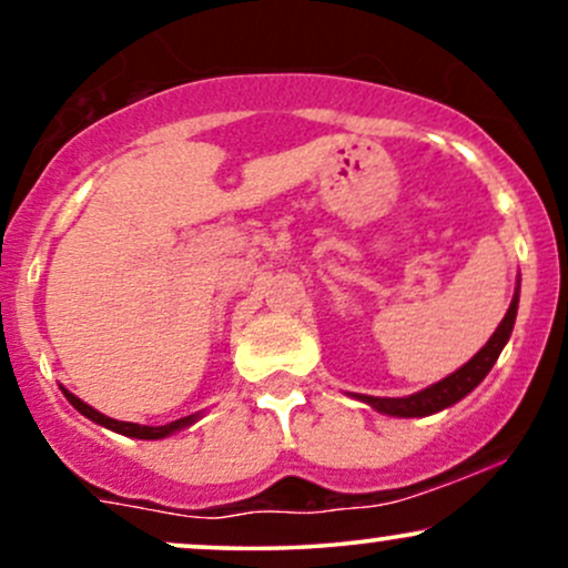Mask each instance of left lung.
<instances>
[{
	"label": "left lung",
	"instance_id": "obj_1",
	"mask_svg": "<svg viewBox=\"0 0 568 568\" xmlns=\"http://www.w3.org/2000/svg\"><path fill=\"white\" fill-rule=\"evenodd\" d=\"M515 312H518V293H515L505 321L499 323V328L494 331L491 338H488L486 347L480 349L470 363H465V366L454 371V374L446 376L443 382L433 384V387L422 389V393L408 395V397L361 395V400H366L368 406H374L376 410H382V414H389V416H427V414H435V410L454 406L456 400H462L467 393H473V389L484 382V376L491 371L494 363H497L501 347H505L507 338L513 334Z\"/></svg>",
	"mask_w": 568,
	"mask_h": 568
}]
</instances>
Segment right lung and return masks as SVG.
I'll list each match as a JSON object with an SVG mask.
<instances>
[{
    "label": "right lung",
    "mask_w": 568,
    "mask_h": 568,
    "mask_svg": "<svg viewBox=\"0 0 568 568\" xmlns=\"http://www.w3.org/2000/svg\"><path fill=\"white\" fill-rule=\"evenodd\" d=\"M63 395H67V400L71 403V406H74L77 410H80V414L88 416V419H93V422H98V425H103V427L114 429V433H122V435H128V438L158 440V438H165V435L175 433V429H181V427L192 425V422L197 419V414H192V416H184V419H175V422H171V425H162V427L133 425V422H116V419H109L106 414H101V410H95L93 406H88V403L80 400V397H77L74 393H69V389H63Z\"/></svg>",
    "instance_id": "add662e5"
}]
</instances>
